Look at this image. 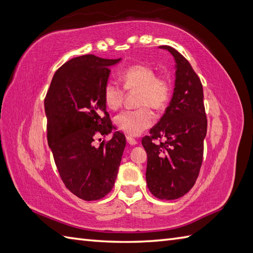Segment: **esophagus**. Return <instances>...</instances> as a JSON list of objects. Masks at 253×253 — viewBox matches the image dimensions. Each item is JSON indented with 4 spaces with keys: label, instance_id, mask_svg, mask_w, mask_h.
<instances>
[{
    "label": "esophagus",
    "instance_id": "34e87169",
    "mask_svg": "<svg viewBox=\"0 0 253 253\" xmlns=\"http://www.w3.org/2000/svg\"><path fill=\"white\" fill-rule=\"evenodd\" d=\"M126 140H127L128 144H130V145H136L137 144V140L134 139V138H132V137H130V136H127Z\"/></svg>",
    "mask_w": 253,
    "mask_h": 253
}]
</instances>
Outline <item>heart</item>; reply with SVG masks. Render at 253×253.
Segmentation results:
<instances>
[{
  "label": "heart",
  "mask_w": 253,
  "mask_h": 253,
  "mask_svg": "<svg viewBox=\"0 0 253 253\" xmlns=\"http://www.w3.org/2000/svg\"><path fill=\"white\" fill-rule=\"evenodd\" d=\"M126 90H139L138 104L143 105L137 110H125L114 119L116 127L130 136H138L154 122V110H164L172 93V85L169 79L157 76L156 71L145 64H136L127 68L120 75ZM124 98V89L115 82H109L103 88V100L111 110L119 109Z\"/></svg>",
  "instance_id": "b5f03b06"
}]
</instances>
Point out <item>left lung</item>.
<instances>
[{
	"label": "left lung",
	"instance_id": "left-lung-1",
	"mask_svg": "<svg viewBox=\"0 0 253 253\" xmlns=\"http://www.w3.org/2000/svg\"><path fill=\"white\" fill-rule=\"evenodd\" d=\"M173 56L175 80L172 98L160 122L142 139L148 154L146 184L160 199L180 198L195 184L203 163L207 119L202 82L190 62L170 46H160ZM164 137V143L154 140Z\"/></svg>",
	"mask_w": 253,
	"mask_h": 253
}]
</instances>
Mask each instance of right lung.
Wrapping results in <instances>:
<instances>
[{
	"instance_id": "right-lung-1",
	"label": "right lung",
	"mask_w": 253,
	"mask_h": 253,
	"mask_svg": "<svg viewBox=\"0 0 253 253\" xmlns=\"http://www.w3.org/2000/svg\"><path fill=\"white\" fill-rule=\"evenodd\" d=\"M122 59L93 55L73 58L57 70L45 97L47 141L67 189L84 201H97L113 189L126 138L115 131L109 142L96 134L112 132L103 100L110 68Z\"/></svg>"
}]
</instances>
